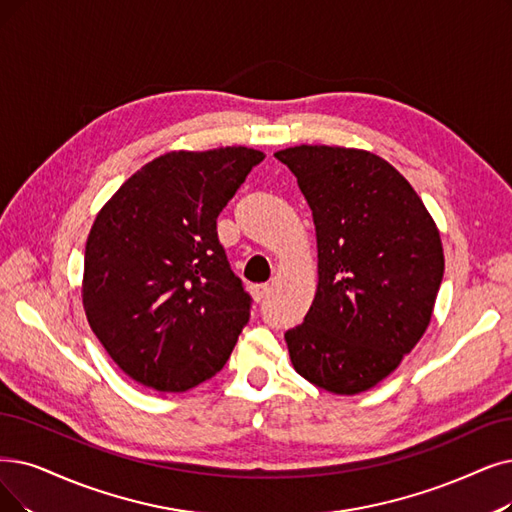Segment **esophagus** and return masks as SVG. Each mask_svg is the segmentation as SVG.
I'll return each mask as SVG.
<instances>
[{"mask_svg": "<svg viewBox=\"0 0 512 512\" xmlns=\"http://www.w3.org/2000/svg\"><path fill=\"white\" fill-rule=\"evenodd\" d=\"M252 292H254L256 300H264L271 294V285L269 283H258V285H254Z\"/></svg>", "mask_w": 512, "mask_h": 512, "instance_id": "1", "label": "esophagus"}]
</instances>
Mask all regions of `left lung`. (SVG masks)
<instances>
[{
    "mask_svg": "<svg viewBox=\"0 0 512 512\" xmlns=\"http://www.w3.org/2000/svg\"><path fill=\"white\" fill-rule=\"evenodd\" d=\"M275 157L296 176L317 233V294L285 332L294 370L330 393H363L431 323L445 269L439 231L410 182L374 153L300 145Z\"/></svg>",
    "mask_w": 512,
    "mask_h": 512,
    "instance_id": "8db88e82",
    "label": "left lung"
}]
</instances>
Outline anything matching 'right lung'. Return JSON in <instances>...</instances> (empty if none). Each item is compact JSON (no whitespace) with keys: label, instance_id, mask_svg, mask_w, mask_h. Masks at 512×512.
Instances as JSON below:
<instances>
[{"label":"right lung","instance_id":"add662e5","mask_svg":"<svg viewBox=\"0 0 512 512\" xmlns=\"http://www.w3.org/2000/svg\"><path fill=\"white\" fill-rule=\"evenodd\" d=\"M264 159L248 147L172 151L130 176L92 224L84 309L132 380L182 393L218 374L250 321L216 218Z\"/></svg>","mask_w":512,"mask_h":512}]
</instances>
